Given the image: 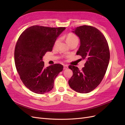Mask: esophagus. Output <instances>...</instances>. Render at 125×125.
Here are the masks:
<instances>
[{
  "label": "esophagus",
  "instance_id": "esophagus-1",
  "mask_svg": "<svg viewBox=\"0 0 125 125\" xmlns=\"http://www.w3.org/2000/svg\"><path fill=\"white\" fill-rule=\"evenodd\" d=\"M68 68V65H63V69H66Z\"/></svg>",
  "mask_w": 125,
  "mask_h": 125
}]
</instances>
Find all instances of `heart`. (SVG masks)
<instances>
[{
	"mask_svg": "<svg viewBox=\"0 0 125 125\" xmlns=\"http://www.w3.org/2000/svg\"><path fill=\"white\" fill-rule=\"evenodd\" d=\"M59 41H60L59 39H57L55 41V45H54L55 46H56V45L58 44ZM66 42L68 44H70L71 43L74 42H78V39L77 36L76 35H75L74 34H73L69 33L66 36Z\"/></svg>",
	"mask_w": 125,
	"mask_h": 125,
	"instance_id": "obj_1",
	"label": "heart"
}]
</instances>
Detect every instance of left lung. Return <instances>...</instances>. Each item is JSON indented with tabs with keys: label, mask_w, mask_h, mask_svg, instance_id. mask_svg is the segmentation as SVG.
<instances>
[{
	"label": "left lung",
	"mask_w": 125,
	"mask_h": 125,
	"mask_svg": "<svg viewBox=\"0 0 125 125\" xmlns=\"http://www.w3.org/2000/svg\"><path fill=\"white\" fill-rule=\"evenodd\" d=\"M72 32L80 39L77 55H80L86 62L82 70L77 67L69 66L73 75L68 83L75 91L87 93L95 89L104 77L110 58L108 45L103 34L93 26H80Z\"/></svg>",
	"instance_id": "obj_1"
}]
</instances>
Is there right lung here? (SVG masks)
<instances>
[{
	"label": "right lung",
	"instance_id": "right-lung-1",
	"mask_svg": "<svg viewBox=\"0 0 125 125\" xmlns=\"http://www.w3.org/2000/svg\"><path fill=\"white\" fill-rule=\"evenodd\" d=\"M65 29L32 26L18 39L14 50L15 65L22 82L32 92H50L55 78L62 71L63 67L60 64L45 67L43 57L52 51L56 39Z\"/></svg>",
	"mask_w": 125,
	"mask_h": 125
}]
</instances>
